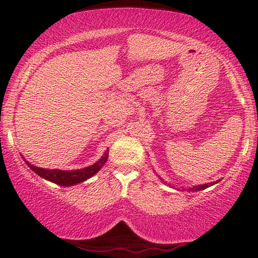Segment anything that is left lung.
<instances>
[{
  "instance_id": "left-lung-1",
  "label": "left lung",
  "mask_w": 258,
  "mask_h": 258,
  "mask_svg": "<svg viewBox=\"0 0 258 258\" xmlns=\"http://www.w3.org/2000/svg\"><path fill=\"white\" fill-rule=\"evenodd\" d=\"M218 181H216V182H212V183H206V184H199V185H196V186H192V187H190V191H200V190H204V189H206V187H208V186H211V185H214L215 184V183H217ZM169 185V184H168Z\"/></svg>"
}]
</instances>
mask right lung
I'll return each instance as SVG.
<instances>
[{"label":"right lung","instance_id":"right-lung-1","mask_svg":"<svg viewBox=\"0 0 258 258\" xmlns=\"http://www.w3.org/2000/svg\"><path fill=\"white\" fill-rule=\"evenodd\" d=\"M108 158V150L104 152V155L101 157V159L97 163L89 166V167L82 168V169H75V171H60V169H45L37 167L33 164L28 163L27 160L26 164L28 165V167L34 171L37 175L41 177L45 178V180L53 182L55 184L63 185V186H69V185H75L77 183H82L86 181L87 178L92 177L94 174H97L100 168L102 167L104 163L107 161Z\"/></svg>","mask_w":258,"mask_h":258}]
</instances>
